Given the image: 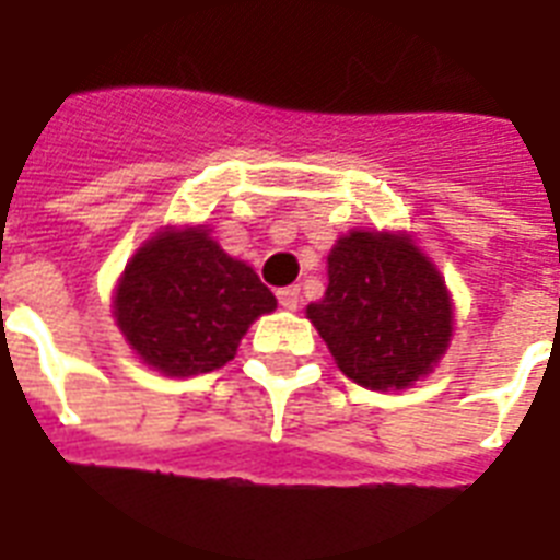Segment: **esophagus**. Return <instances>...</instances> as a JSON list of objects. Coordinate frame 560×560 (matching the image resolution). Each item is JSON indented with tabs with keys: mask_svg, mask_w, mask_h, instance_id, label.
I'll use <instances>...</instances> for the list:
<instances>
[{
	"mask_svg": "<svg viewBox=\"0 0 560 560\" xmlns=\"http://www.w3.org/2000/svg\"><path fill=\"white\" fill-rule=\"evenodd\" d=\"M277 301L283 310H298V301H301V289L298 285H283L277 289Z\"/></svg>",
	"mask_w": 560,
	"mask_h": 560,
	"instance_id": "obj_1",
	"label": "esophagus"
}]
</instances>
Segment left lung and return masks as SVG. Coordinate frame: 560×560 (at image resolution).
Masks as SVG:
<instances>
[{
    "mask_svg": "<svg viewBox=\"0 0 560 560\" xmlns=\"http://www.w3.org/2000/svg\"><path fill=\"white\" fill-rule=\"evenodd\" d=\"M307 319L334 361L370 390H402L447 352L453 307L439 268L409 235H342L328 253V289Z\"/></svg>",
    "mask_w": 560,
    "mask_h": 560,
    "instance_id": "1",
    "label": "left lung"
}]
</instances>
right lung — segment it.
Returning a JSON list of instances; mask_svg holds the SVG:
<instances>
[{
	"mask_svg": "<svg viewBox=\"0 0 560 560\" xmlns=\"http://www.w3.org/2000/svg\"><path fill=\"white\" fill-rule=\"evenodd\" d=\"M275 307L250 265L190 226L161 232L133 253L113 316L145 364L163 375H196L232 361L247 328Z\"/></svg>",
	"mask_w": 560,
	"mask_h": 560,
	"instance_id": "right-lung-1",
	"label": "right lung"
}]
</instances>
